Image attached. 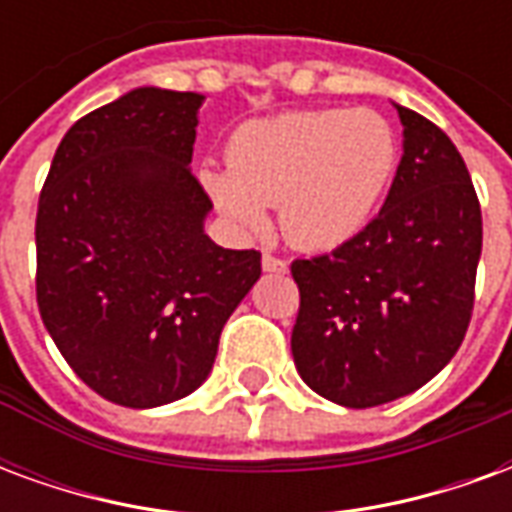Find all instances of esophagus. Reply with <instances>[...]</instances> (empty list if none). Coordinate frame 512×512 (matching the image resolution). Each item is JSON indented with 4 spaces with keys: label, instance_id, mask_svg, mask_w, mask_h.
I'll use <instances>...</instances> for the list:
<instances>
[{
    "label": "esophagus",
    "instance_id": "1",
    "mask_svg": "<svg viewBox=\"0 0 512 512\" xmlns=\"http://www.w3.org/2000/svg\"><path fill=\"white\" fill-rule=\"evenodd\" d=\"M263 271H271V274H285L288 271V263L277 255H263Z\"/></svg>",
    "mask_w": 512,
    "mask_h": 512
}]
</instances>
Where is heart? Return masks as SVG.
<instances>
[{
    "label": "heart",
    "mask_w": 512,
    "mask_h": 512,
    "mask_svg": "<svg viewBox=\"0 0 512 512\" xmlns=\"http://www.w3.org/2000/svg\"><path fill=\"white\" fill-rule=\"evenodd\" d=\"M230 169L205 167L202 186L235 230L263 235L279 208L290 244L326 252L348 244L376 216L395 178L400 145L370 109H304L252 120L227 147Z\"/></svg>",
    "instance_id": "1"
}]
</instances>
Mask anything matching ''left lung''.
I'll list each match as a JSON object with an SVG mask.
<instances>
[{
    "label": "left lung",
    "instance_id": "left-lung-1",
    "mask_svg": "<svg viewBox=\"0 0 512 512\" xmlns=\"http://www.w3.org/2000/svg\"><path fill=\"white\" fill-rule=\"evenodd\" d=\"M403 158L381 213L329 255L293 260L290 337L304 384L373 408L428 384L461 348L483 252V213L458 147L397 106Z\"/></svg>",
    "mask_w": 512,
    "mask_h": 512
}]
</instances>
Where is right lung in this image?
Instances as JSON below:
<instances>
[{
	"instance_id": "right-lung-1",
	"label": "right lung",
	"mask_w": 512,
	"mask_h": 512,
	"mask_svg": "<svg viewBox=\"0 0 512 512\" xmlns=\"http://www.w3.org/2000/svg\"><path fill=\"white\" fill-rule=\"evenodd\" d=\"M202 95L139 87L62 136L35 219L40 318L73 373L117 406L156 408L208 378L260 252L202 230L191 172Z\"/></svg>"
}]
</instances>
